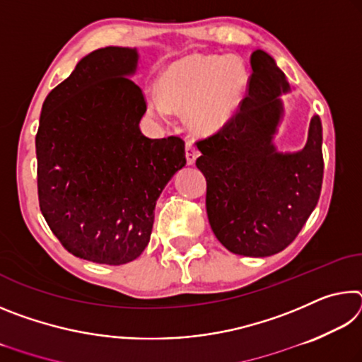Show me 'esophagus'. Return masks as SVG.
<instances>
[{"label": "esophagus", "mask_w": 362, "mask_h": 362, "mask_svg": "<svg viewBox=\"0 0 362 362\" xmlns=\"http://www.w3.org/2000/svg\"><path fill=\"white\" fill-rule=\"evenodd\" d=\"M185 155H187V163H188V166H193L194 164V161H196V158L199 156V150L196 148V146L193 145V142H187V145H185Z\"/></svg>", "instance_id": "obj_1"}]
</instances>
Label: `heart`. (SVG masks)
Returning <instances> with one entry per match:
<instances>
[{
	"label": "heart",
	"instance_id": "b5f03b06",
	"mask_svg": "<svg viewBox=\"0 0 362 362\" xmlns=\"http://www.w3.org/2000/svg\"><path fill=\"white\" fill-rule=\"evenodd\" d=\"M249 79L240 57L192 54L164 70L161 95H150L148 110L158 119H168L173 108H188V121L196 131H217L238 112Z\"/></svg>",
	"mask_w": 362,
	"mask_h": 362
}]
</instances>
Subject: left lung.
<instances>
[{
	"mask_svg": "<svg viewBox=\"0 0 362 362\" xmlns=\"http://www.w3.org/2000/svg\"><path fill=\"white\" fill-rule=\"evenodd\" d=\"M247 94L228 122L196 140L206 177V211L217 240L233 254L268 257L284 250L317 204L322 187V126L310 121L302 151L283 155L272 139L281 118L284 73L267 52L250 56Z\"/></svg>",
	"mask_w": 362,
	"mask_h": 362,
	"instance_id": "left-lung-1",
	"label": "left lung"
}]
</instances>
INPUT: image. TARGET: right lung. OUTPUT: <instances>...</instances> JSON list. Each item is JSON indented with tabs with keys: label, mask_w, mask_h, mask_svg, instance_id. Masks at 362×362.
Wrapping results in <instances>:
<instances>
[{
	"label": "right lung",
	"mask_w": 362,
	"mask_h": 362,
	"mask_svg": "<svg viewBox=\"0 0 362 362\" xmlns=\"http://www.w3.org/2000/svg\"><path fill=\"white\" fill-rule=\"evenodd\" d=\"M136 49L108 46L81 59L42 103L36 182L42 217L79 259L122 265L150 241L156 199L187 164L180 137L148 139L132 81Z\"/></svg>",
	"instance_id": "obj_1"
}]
</instances>
